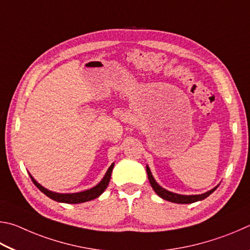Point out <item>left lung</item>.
Here are the masks:
<instances>
[{"instance_id":"8db88e82","label":"left lung","mask_w":250,"mask_h":250,"mask_svg":"<svg viewBox=\"0 0 250 250\" xmlns=\"http://www.w3.org/2000/svg\"><path fill=\"white\" fill-rule=\"evenodd\" d=\"M146 171L148 174V179H149V182L152 187V189L158 194L161 199H164L166 201H169V202H173V203H178V204H190V203H194L198 202V201H202L204 199H207L209 194H212L214 191L217 189V187L213 188L212 190H209L208 192H205L203 194H195V195H183V194H177L173 193V192H170L168 190L164 189L163 187H160L158 183L156 182V180L152 177L151 171L149 167H146Z\"/></svg>"}]
</instances>
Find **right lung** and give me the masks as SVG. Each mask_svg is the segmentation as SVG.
I'll return each mask as SVG.
<instances>
[{
    "label": "right lung",
    "instance_id": "add662e5",
    "mask_svg": "<svg viewBox=\"0 0 250 250\" xmlns=\"http://www.w3.org/2000/svg\"><path fill=\"white\" fill-rule=\"evenodd\" d=\"M114 168V164L109 166V168L107 169L106 173L103 177L102 180L96 185L95 187L92 188V189L82 191V192H77V193H57V192H52L47 190L46 188H43L42 186L39 185V183L35 180V179L30 176V179L34 182V185L36 186L39 190H41L43 194H46L48 198H50L51 200L57 201V202H61V203H68V204H78V203H83V202H87V201L94 200L96 198L103 193L108 186V182L111 180V174H112V170Z\"/></svg>",
    "mask_w": 250,
    "mask_h": 250
}]
</instances>
